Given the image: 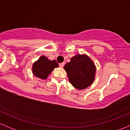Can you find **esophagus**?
Here are the masks:
<instances>
[{
  "instance_id": "1",
  "label": "esophagus",
  "mask_w": 130,
  "mask_h": 130,
  "mask_svg": "<svg viewBox=\"0 0 130 130\" xmlns=\"http://www.w3.org/2000/svg\"><path fill=\"white\" fill-rule=\"evenodd\" d=\"M64 65H65V63L63 62V63H59V66L61 68H63V67Z\"/></svg>"
}]
</instances>
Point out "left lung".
<instances>
[{
    "label": "left lung",
    "instance_id": "1",
    "mask_svg": "<svg viewBox=\"0 0 130 130\" xmlns=\"http://www.w3.org/2000/svg\"><path fill=\"white\" fill-rule=\"evenodd\" d=\"M63 69L70 84L78 89L88 87L95 78V65L86 55H77L71 58L70 62L65 64Z\"/></svg>",
    "mask_w": 130,
    "mask_h": 130
}]
</instances>
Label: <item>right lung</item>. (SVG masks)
<instances>
[{
	"label": "right lung",
	"mask_w": 130,
	"mask_h": 130,
	"mask_svg": "<svg viewBox=\"0 0 130 130\" xmlns=\"http://www.w3.org/2000/svg\"><path fill=\"white\" fill-rule=\"evenodd\" d=\"M58 64L55 60H48L44 56H41L32 65V73L36 77L41 79H46Z\"/></svg>",
	"instance_id": "obj_1"
}]
</instances>
